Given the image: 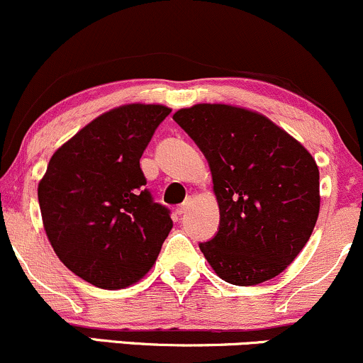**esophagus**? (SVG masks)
I'll list each match as a JSON object with an SVG mask.
<instances>
[{
	"instance_id": "esophagus-1",
	"label": "esophagus",
	"mask_w": 363,
	"mask_h": 363,
	"mask_svg": "<svg viewBox=\"0 0 363 363\" xmlns=\"http://www.w3.org/2000/svg\"><path fill=\"white\" fill-rule=\"evenodd\" d=\"M189 206H191V198H188V200H186L184 203H181V205H179L177 208H175V212H177L179 215H182V213L188 212Z\"/></svg>"
}]
</instances>
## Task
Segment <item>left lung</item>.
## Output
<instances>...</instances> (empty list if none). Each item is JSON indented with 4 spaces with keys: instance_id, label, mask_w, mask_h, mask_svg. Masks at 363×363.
<instances>
[{
    "instance_id": "left-lung-1",
    "label": "left lung",
    "mask_w": 363,
    "mask_h": 363,
    "mask_svg": "<svg viewBox=\"0 0 363 363\" xmlns=\"http://www.w3.org/2000/svg\"><path fill=\"white\" fill-rule=\"evenodd\" d=\"M174 121L212 170L220 210L217 234L200 250L229 284L279 276L312 236L318 217V169L286 130L255 111L194 105Z\"/></svg>"
}]
</instances>
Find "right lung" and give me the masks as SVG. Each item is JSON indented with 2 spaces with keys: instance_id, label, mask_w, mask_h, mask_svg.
<instances>
[{
  "instance_id": "add662e5",
  "label": "right lung",
  "mask_w": 363,
  "mask_h": 363,
  "mask_svg": "<svg viewBox=\"0 0 363 363\" xmlns=\"http://www.w3.org/2000/svg\"><path fill=\"white\" fill-rule=\"evenodd\" d=\"M170 108L125 105L99 115L55 151L38 198L43 224L67 269L103 289L134 284L172 229L139 158Z\"/></svg>"
}]
</instances>
